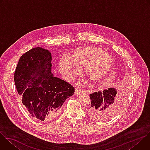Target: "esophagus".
I'll return each mask as SVG.
<instances>
[{
    "label": "esophagus",
    "instance_id": "1",
    "mask_svg": "<svg viewBox=\"0 0 150 150\" xmlns=\"http://www.w3.org/2000/svg\"><path fill=\"white\" fill-rule=\"evenodd\" d=\"M81 93H82V91H81V90H79L76 89V90H75V93H74V96H79Z\"/></svg>",
    "mask_w": 150,
    "mask_h": 150
}]
</instances>
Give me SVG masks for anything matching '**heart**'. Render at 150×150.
Wrapping results in <instances>:
<instances>
[{
  "instance_id": "b5f03b06",
  "label": "heart",
  "mask_w": 150,
  "mask_h": 150,
  "mask_svg": "<svg viewBox=\"0 0 150 150\" xmlns=\"http://www.w3.org/2000/svg\"><path fill=\"white\" fill-rule=\"evenodd\" d=\"M113 63L112 56L101 49L82 47L76 49L72 57L63 55L59 61V67L68 81L74 79L79 72V67L84 65L86 75L93 81H99L109 73Z\"/></svg>"
}]
</instances>
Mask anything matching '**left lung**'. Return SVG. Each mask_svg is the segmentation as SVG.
Masks as SVG:
<instances>
[{
	"label": "left lung",
	"instance_id": "8db88e82",
	"mask_svg": "<svg viewBox=\"0 0 150 150\" xmlns=\"http://www.w3.org/2000/svg\"><path fill=\"white\" fill-rule=\"evenodd\" d=\"M91 105L88 110L89 116L95 120H106L116 115L126 103L125 91L117 92L115 88H109L90 94Z\"/></svg>",
	"mask_w": 150,
	"mask_h": 150
}]
</instances>
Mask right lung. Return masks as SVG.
I'll return each instance as SVG.
<instances>
[{
    "mask_svg": "<svg viewBox=\"0 0 150 150\" xmlns=\"http://www.w3.org/2000/svg\"><path fill=\"white\" fill-rule=\"evenodd\" d=\"M52 54L42 47L33 48L19 59L14 81L22 103L34 119H54L63 103L75 89L52 71Z\"/></svg>",
    "mask_w": 150,
    "mask_h": 150,
    "instance_id": "right-lung-1",
    "label": "right lung"
}]
</instances>
